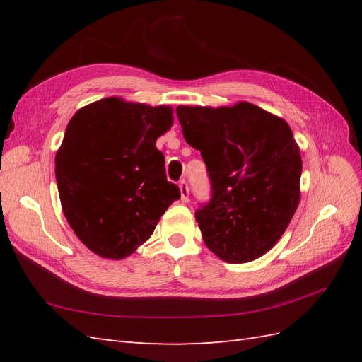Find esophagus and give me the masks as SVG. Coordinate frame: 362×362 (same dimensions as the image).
<instances>
[{
  "label": "esophagus",
  "mask_w": 362,
  "mask_h": 362,
  "mask_svg": "<svg viewBox=\"0 0 362 362\" xmlns=\"http://www.w3.org/2000/svg\"><path fill=\"white\" fill-rule=\"evenodd\" d=\"M179 188H180L182 201H183V202H188V199H189V188H188V183H187L185 180H180V183H179Z\"/></svg>",
  "instance_id": "1"
}]
</instances>
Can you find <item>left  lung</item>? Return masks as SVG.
<instances>
[{
  "instance_id": "8db88e82",
  "label": "left lung",
  "mask_w": 362,
  "mask_h": 362,
  "mask_svg": "<svg viewBox=\"0 0 362 362\" xmlns=\"http://www.w3.org/2000/svg\"><path fill=\"white\" fill-rule=\"evenodd\" d=\"M201 151L211 201L196 211L202 240L226 263H249L280 240L300 201L302 157L286 121L258 105L177 107Z\"/></svg>"
}]
</instances>
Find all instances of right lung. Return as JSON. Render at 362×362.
Here are the masks:
<instances>
[{
    "label": "right lung",
    "instance_id": "right-lung-1",
    "mask_svg": "<svg viewBox=\"0 0 362 362\" xmlns=\"http://www.w3.org/2000/svg\"><path fill=\"white\" fill-rule=\"evenodd\" d=\"M173 121L169 105L110 96L82 107L68 122L56 153L60 204L76 236L96 255H132L180 199L156 148Z\"/></svg>",
    "mask_w": 362,
    "mask_h": 362
}]
</instances>
